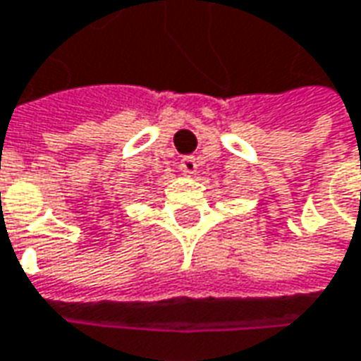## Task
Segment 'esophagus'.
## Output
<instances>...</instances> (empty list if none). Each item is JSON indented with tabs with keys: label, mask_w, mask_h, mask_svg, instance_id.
Returning <instances> with one entry per match:
<instances>
[{
	"label": "esophagus",
	"mask_w": 361,
	"mask_h": 361,
	"mask_svg": "<svg viewBox=\"0 0 361 361\" xmlns=\"http://www.w3.org/2000/svg\"><path fill=\"white\" fill-rule=\"evenodd\" d=\"M181 170L189 176H193V173L197 172V160L193 158V156H185V158H181Z\"/></svg>",
	"instance_id": "34e87169"
}]
</instances>
